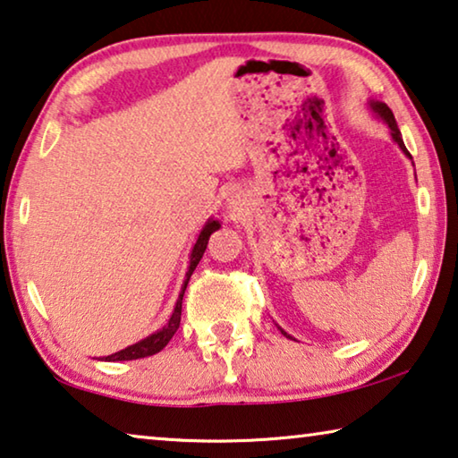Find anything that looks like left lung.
I'll list each match as a JSON object with an SVG mask.
<instances>
[{"mask_svg":"<svg viewBox=\"0 0 458 458\" xmlns=\"http://www.w3.org/2000/svg\"><path fill=\"white\" fill-rule=\"evenodd\" d=\"M371 107H373V110H375L377 114L381 115L383 120L387 122L389 128H391V136H394V140L399 144V148H402V150L405 152V155H408V157L411 158V155H410V152H408V148H405V144H403V140H402V134H399V130H397L395 118H394V112H391L386 104H381V101H373ZM281 332H283V330H281ZM283 334H285V332H283ZM285 336H287V334H285Z\"/></svg>","mask_w":458,"mask_h":458,"instance_id":"obj_1","label":"left lung"}]
</instances>
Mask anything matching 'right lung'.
<instances>
[{"instance_id": "obj_1", "label": "right lung", "mask_w": 458, "mask_h": 458, "mask_svg": "<svg viewBox=\"0 0 458 458\" xmlns=\"http://www.w3.org/2000/svg\"><path fill=\"white\" fill-rule=\"evenodd\" d=\"M217 228H220V224H217L216 220H209V222L206 224V228L201 230L198 242H195V246H193L190 271H187V279H185V283H183V289H181V295H179L175 311H173L169 324H166L163 330H158V332H155V334H150V336H147L144 340H140V343L128 346V348H124V351H120V352L110 354V357H106V360H134V359H144V357H150V354H157L158 351H163V348H165L166 344H169V340H171L173 336H175V332H177L179 324H181V303H183V293H185L187 281H190L191 273L195 271V267H198V263L201 260L203 252H206L209 236H212Z\"/></svg>"}]
</instances>
